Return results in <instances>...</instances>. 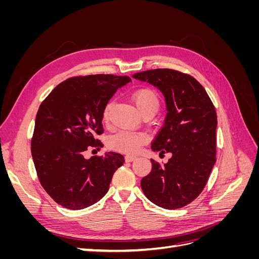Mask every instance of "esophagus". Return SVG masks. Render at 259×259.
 I'll return each mask as SVG.
<instances>
[{
    "label": "esophagus",
    "mask_w": 259,
    "mask_h": 259,
    "mask_svg": "<svg viewBox=\"0 0 259 259\" xmlns=\"http://www.w3.org/2000/svg\"><path fill=\"white\" fill-rule=\"evenodd\" d=\"M137 159V156H135V155H126L125 156V161L126 162H133V161H135Z\"/></svg>",
    "instance_id": "1"
}]
</instances>
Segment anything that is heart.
Masks as SVG:
<instances>
[{
    "label": "heart",
    "instance_id": "heart-1",
    "mask_svg": "<svg viewBox=\"0 0 259 259\" xmlns=\"http://www.w3.org/2000/svg\"><path fill=\"white\" fill-rule=\"evenodd\" d=\"M132 99L134 101L140 114L147 112H156L160 106V100L156 93L149 89L142 88L136 90L132 94ZM112 107V103H109L105 106L103 110V121L108 122L109 113ZM147 136L143 133L136 132H119L112 135L108 139V146L114 151L123 153H135L139 150V148L147 143Z\"/></svg>",
    "mask_w": 259,
    "mask_h": 259
}]
</instances>
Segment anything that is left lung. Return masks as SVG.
Here are the masks:
<instances>
[{
	"label": "left lung",
	"mask_w": 259,
	"mask_h": 259,
	"mask_svg": "<svg viewBox=\"0 0 259 259\" xmlns=\"http://www.w3.org/2000/svg\"><path fill=\"white\" fill-rule=\"evenodd\" d=\"M133 77L154 85L165 97L166 117L151 149L171 153L163 166L151 159V171L140 186L155 205L184 207L204 189L216 162L215 107L193 76L177 70H147Z\"/></svg>",
	"instance_id": "obj_1"
}]
</instances>
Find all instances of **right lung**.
Returning a JSON list of instances; mask_svg holds the SVG:
<instances>
[{
    "label": "right lung",
    "mask_w": 259,
    "mask_h": 259,
    "mask_svg": "<svg viewBox=\"0 0 259 259\" xmlns=\"http://www.w3.org/2000/svg\"><path fill=\"white\" fill-rule=\"evenodd\" d=\"M131 81L127 75L74 76L61 82L38 108L31 153L44 190L59 205L83 209L108 192L114 171L124 163L116 152L83 153L104 145L103 110L114 93Z\"/></svg>",
    "instance_id": "1"
}]
</instances>
